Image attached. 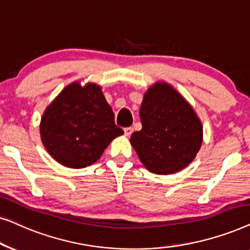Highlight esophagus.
I'll return each mask as SVG.
<instances>
[{"label": "esophagus", "mask_w": 250, "mask_h": 250, "mask_svg": "<svg viewBox=\"0 0 250 250\" xmlns=\"http://www.w3.org/2000/svg\"><path fill=\"white\" fill-rule=\"evenodd\" d=\"M124 133L126 136H129L133 133V128L132 127H125L124 128Z\"/></svg>", "instance_id": "esophagus-1"}]
</instances>
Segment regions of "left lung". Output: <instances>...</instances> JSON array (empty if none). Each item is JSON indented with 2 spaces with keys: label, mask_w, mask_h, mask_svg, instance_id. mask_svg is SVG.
Wrapping results in <instances>:
<instances>
[{
  "label": "left lung",
  "mask_w": 250,
  "mask_h": 250,
  "mask_svg": "<svg viewBox=\"0 0 250 250\" xmlns=\"http://www.w3.org/2000/svg\"><path fill=\"white\" fill-rule=\"evenodd\" d=\"M141 131L129 142L146 168L153 174H173L194 159L203 143V125L192 107L167 83L146 92L140 108Z\"/></svg>",
  "instance_id": "obj_1"
}]
</instances>
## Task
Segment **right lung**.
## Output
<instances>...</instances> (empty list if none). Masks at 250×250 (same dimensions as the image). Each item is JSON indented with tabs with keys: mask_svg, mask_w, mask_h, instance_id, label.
<instances>
[{
	"mask_svg": "<svg viewBox=\"0 0 250 250\" xmlns=\"http://www.w3.org/2000/svg\"><path fill=\"white\" fill-rule=\"evenodd\" d=\"M41 139L61 165L83 168L100 158L112 140L124 134L101 87L75 82L63 88L44 111Z\"/></svg>",
	"mask_w": 250,
	"mask_h": 250,
	"instance_id": "1",
	"label": "right lung"
}]
</instances>
